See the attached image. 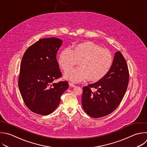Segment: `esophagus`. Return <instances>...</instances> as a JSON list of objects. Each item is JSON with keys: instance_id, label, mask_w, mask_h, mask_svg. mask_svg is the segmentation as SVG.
Segmentation results:
<instances>
[{"instance_id": "34e87169", "label": "esophagus", "mask_w": 147, "mask_h": 147, "mask_svg": "<svg viewBox=\"0 0 147 147\" xmlns=\"http://www.w3.org/2000/svg\"><path fill=\"white\" fill-rule=\"evenodd\" d=\"M69 86L70 87H76V86H75L73 83H72V82H69Z\"/></svg>"}]
</instances>
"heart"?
I'll return each mask as SVG.
<instances>
[{
  "label": "heart",
  "instance_id": "heart-1",
  "mask_svg": "<svg viewBox=\"0 0 147 147\" xmlns=\"http://www.w3.org/2000/svg\"><path fill=\"white\" fill-rule=\"evenodd\" d=\"M113 56L107 49L90 41L81 42L73 46L72 49L65 48L58 58L59 64L66 71L76 65L80 66L68 71L65 78L74 82L88 78L90 80L98 81L105 77L113 64Z\"/></svg>",
  "mask_w": 147,
  "mask_h": 147
}]
</instances>
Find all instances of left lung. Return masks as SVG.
<instances>
[{
  "mask_svg": "<svg viewBox=\"0 0 147 147\" xmlns=\"http://www.w3.org/2000/svg\"><path fill=\"white\" fill-rule=\"evenodd\" d=\"M129 79L126 61L120 52H115L107 74L97 82L83 87L82 103L85 112L92 118H100L114 111L125 95Z\"/></svg>",
  "mask_w": 147,
  "mask_h": 147,
  "instance_id": "8db88e82",
  "label": "left lung"
}]
</instances>
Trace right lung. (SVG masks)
<instances>
[{"mask_svg": "<svg viewBox=\"0 0 147 147\" xmlns=\"http://www.w3.org/2000/svg\"><path fill=\"white\" fill-rule=\"evenodd\" d=\"M62 42L57 38L40 39L23 56L18 86L24 103L34 113L47 115L53 113L68 88L67 81L53 83L62 76L56 59Z\"/></svg>", "mask_w": 147, "mask_h": 147, "instance_id": "right-lung-1", "label": "right lung"}]
</instances>
